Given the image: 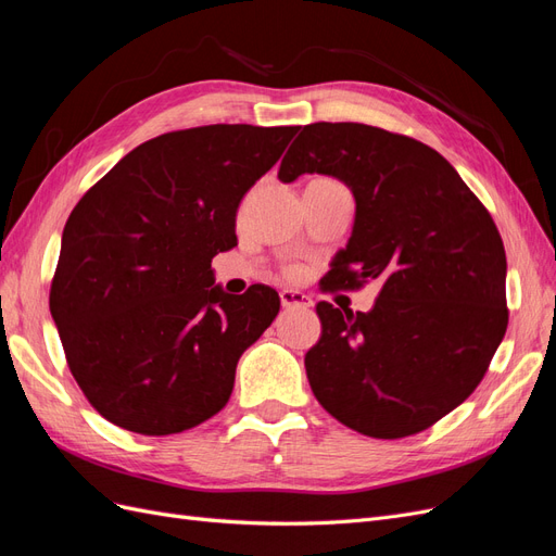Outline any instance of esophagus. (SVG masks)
Here are the masks:
<instances>
[{
    "mask_svg": "<svg viewBox=\"0 0 556 556\" xmlns=\"http://www.w3.org/2000/svg\"><path fill=\"white\" fill-rule=\"evenodd\" d=\"M280 304H282V308H311L313 301L308 294L299 292V290H282Z\"/></svg>",
    "mask_w": 556,
    "mask_h": 556,
    "instance_id": "obj_1",
    "label": "esophagus"
}]
</instances>
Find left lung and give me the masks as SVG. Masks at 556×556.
Segmentation results:
<instances>
[{
  "mask_svg": "<svg viewBox=\"0 0 556 556\" xmlns=\"http://www.w3.org/2000/svg\"><path fill=\"white\" fill-rule=\"evenodd\" d=\"M325 174L355 197L329 290L380 282L368 313L319 301L306 352L315 399L371 439L429 429L480 384L508 327L506 250L454 166L410 137L359 123H313L278 178Z\"/></svg>",
  "mask_w": 556,
  "mask_h": 556,
  "instance_id": "obj_1",
  "label": "left lung"
}]
</instances>
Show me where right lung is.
<instances>
[{"label": "right lung", "mask_w": 556, "mask_h": 556, "mask_svg": "<svg viewBox=\"0 0 556 556\" xmlns=\"http://www.w3.org/2000/svg\"><path fill=\"white\" fill-rule=\"evenodd\" d=\"M299 127L206 125L162 134L83 194L62 231L50 315L83 394L143 435L220 413L278 292L227 294L211 260L237 245L245 192Z\"/></svg>", "instance_id": "right-lung-1"}]
</instances>
